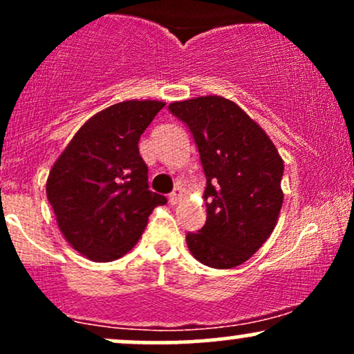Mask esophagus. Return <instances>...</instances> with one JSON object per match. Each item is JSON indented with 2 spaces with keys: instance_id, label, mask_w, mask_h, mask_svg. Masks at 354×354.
Wrapping results in <instances>:
<instances>
[{
  "instance_id": "esophagus-1",
  "label": "esophagus",
  "mask_w": 354,
  "mask_h": 354,
  "mask_svg": "<svg viewBox=\"0 0 354 354\" xmlns=\"http://www.w3.org/2000/svg\"><path fill=\"white\" fill-rule=\"evenodd\" d=\"M181 189L180 188H176V189H174L173 191V193L171 194H169V198H168V200H169V203H171V205H176V203L178 201H180V198H181Z\"/></svg>"
}]
</instances>
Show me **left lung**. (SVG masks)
Masks as SVG:
<instances>
[{"mask_svg": "<svg viewBox=\"0 0 354 354\" xmlns=\"http://www.w3.org/2000/svg\"><path fill=\"white\" fill-rule=\"evenodd\" d=\"M169 111L193 133L206 176V223L186 234L189 253L216 270L243 265L278 223L281 156L265 129L223 96L174 101Z\"/></svg>", "mask_w": 354, "mask_h": 354, "instance_id": "obj_1", "label": "left lung"}]
</instances>
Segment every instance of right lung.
Returning <instances> with one entry per match:
<instances>
[{"instance_id": "1", "label": "right lung", "mask_w": 354, "mask_h": 354, "mask_svg": "<svg viewBox=\"0 0 354 354\" xmlns=\"http://www.w3.org/2000/svg\"><path fill=\"white\" fill-rule=\"evenodd\" d=\"M166 103L128 100L91 116L53 165L46 196L73 250L106 263L133 250L166 198L148 189L138 141Z\"/></svg>"}]
</instances>
